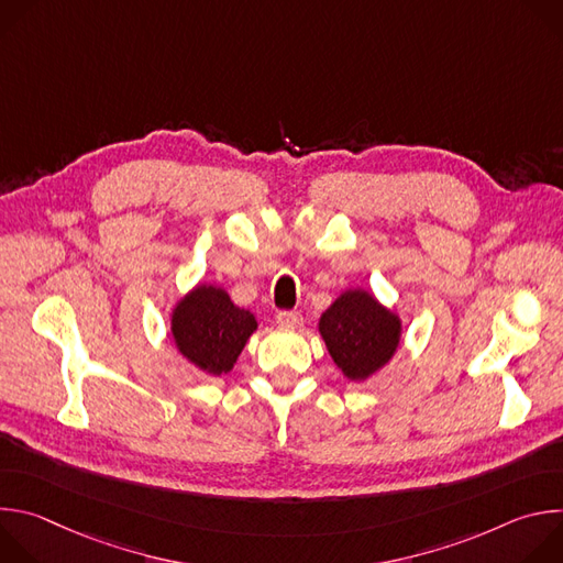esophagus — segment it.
<instances>
[{
  "mask_svg": "<svg viewBox=\"0 0 563 563\" xmlns=\"http://www.w3.org/2000/svg\"><path fill=\"white\" fill-rule=\"evenodd\" d=\"M276 323L285 330H296L302 325V316H300V311H278Z\"/></svg>",
  "mask_w": 563,
  "mask_h": 563,
  "instance_id": "1",
  "label": "esophagus"
}]
</instances>
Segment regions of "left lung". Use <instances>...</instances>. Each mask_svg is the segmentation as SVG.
Listing matches in <instances>:
<instances>
[{"instance_id":"left-lung-1","label":"left lung","mask_w":563,"mask_h":563,"mask_svg":"<svg viewBox=\"0 0 563 563\" xmlns=\"http://www.w3.org/2000/svg\"><path fill=\"white\" fill-rule=\"evenodd\" d=\"M318 334L341 374L352 383H365L398 352L404 320L372 291L352 287L320 313Z\"/></svg>"}]
</instances>
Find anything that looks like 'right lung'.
I'll use <instances>...</instances> for the list:
<instances>
[{
	"label": "right lung",
	"mask_w": 563,
	"mask_h": 563,
	"mask_svg": "<svg viewBox=\"0 0 563 563\" xmlns=\"http://www.w3.org/2000/svg\"><path fill=\"white\" fill-rule=\"evenodd\" d=\"M178 354L209 376L229 374L258 330L250 309L238 307L224 287L198 283L183 294L169 316Z\"/></svg>",
	"instance_id": "obj_1"
}]
</instances>
